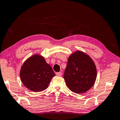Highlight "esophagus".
Here are the masks:
<instances>
[{"instance_id":"1","label":"esophagus","mask_w":120,"mask_h":120,"mask_svg":"<svg viewBox=\"0 0 120 120\" xmlns=\"http://www.w3.org/2000/svg\"><path fill=\"white\" fill-rule=\"evenodd\" d=\"M56 75L59 76H62V73H61V72H58V73H56Z\"/></svg>"}]
</instances>
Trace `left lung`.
<instances>
[{"mask_svg": "<svg viewBox=\"0 0 120 120\" xmlns=\"http://www.w3.org/2000/svg\"><path fill=\"white\" fill-rule=\"evenodd\" d=\"M97 77V69L90 56L81 51L70 56L64 70V78L69 90L82 94L92 87Z\"/></svg>", "mask_w": 120, "mask_h": 120, "instance_id": "1", "label": "left lung"}]
</instances>
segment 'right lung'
<instances>
[{"label": "right lung", "instance_id": "add662e5", "mask_svg": "<svg viewBox=\"0 0 120 120\" xmlns=\"http://www.w3.org/2000/svg\"><path fill=\"white\" fill-rule=\"evenodd\" d=\"M20 75L22 83L26 88L34 92H40L48 87L55 74L44 58L36 54L24 62Z\"/></svg>", "mask_w": 120, "mask_h": 120}]
</instances>
